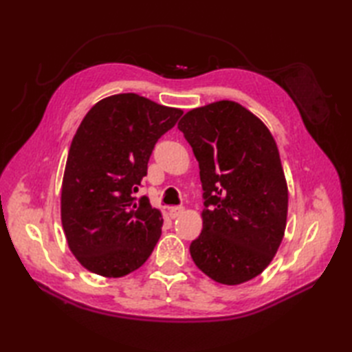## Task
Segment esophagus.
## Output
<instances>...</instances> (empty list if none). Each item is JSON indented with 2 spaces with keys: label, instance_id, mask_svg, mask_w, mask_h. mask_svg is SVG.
<instances>
[{
  "label": "esophagus",
  "instance_id": "1",
  "mask_svg": "<svg viewBox=\"0 0 352 352\" xmlns=\"http://www.w3.org/2000/svg\"><path fill=\"white\" fill-rule=\"evenodd\" d=\"M183 212H184V207H182V206H174V207H169V216H170L172 219L178 218V216H180Z\"/></svg>",
  "mask_w": 352,
  "mask_h": 352
}]
</instances>
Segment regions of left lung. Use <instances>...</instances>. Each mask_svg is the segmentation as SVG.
I'll return each mask as SVG.
<instances>
[{
    "label": "left lung",
    "instance_id": "1",
    "mask_svg": "<svg viewBox=\"0 0 352 352\" xmlns=\"http://www.w3.org/2000/svg\"><path fill=\"white\" fill-rule=\"evenodd\" d=\"M199 163L203 231L195 265L234 286L263 272L283 241L287 186L272 134L234 101L193 109L178 124Z\"/></svg>",
    "mask_w": 352,
    "mask_h": 352
}]
</instances>
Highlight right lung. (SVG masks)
I'll list each match as a JSON object with an SVG mask.
<instances>
[{
	"label": "right lung",
	"instance_id": "1",
	"mask_svg": "<svg viewBox=\"0 0 352 352\" xmlns=\"http://www.w3.org/2000/svg\"><path fill=\"white\" fill-rule=\"evenodd\" d=\"M136 94L104 98L87 111L72 139L62 186V223L69 248L87 271L118 278L151 256L162 213L142 188L149 157L182 118Z\"/></svg>",
	"mask_w": 352,
	"mask_h": 352
}]
</instances>
